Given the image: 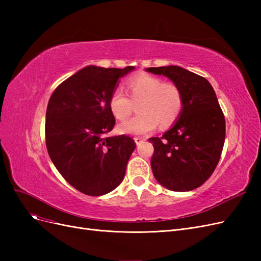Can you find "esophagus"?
I'll return each instance as SVG.
<instances>
[{"instance_id":"obj_1","label":"esophagus","mask_w":261,"mask_h":261,"mask_svg":"<svg viewBox=\"0 0 261 261\" xmlns=\"http://www.w3.org/2000/svg\"><path fill=\"white\" fill-rule=\"evenodd\" d=\"M134 139H135V143H136L137 146H139L141 143H144V141H145L144 138H140V137H135Z\"/></svg>"}]
</instances>
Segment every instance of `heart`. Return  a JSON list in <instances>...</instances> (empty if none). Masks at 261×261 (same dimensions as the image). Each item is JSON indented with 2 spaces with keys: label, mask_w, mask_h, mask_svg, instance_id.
I'll return each instance as SVG.
<instances>
[{
  "label": "heart",
  "mask_w": 261,
  "mask_h": 261,
  "mask_svg": "<svg viewBox=\"0 0 261 261\" xmlns=\"http://www.w3.org/2000/svg\"><path fill=\"white\" fill-rule=\"evenodd\" d=\"M129 98L120 88L109 97L110 112L118 121H125L137 106L136 117L118 125V132L127 135H146L152 132L156 122L161 127L174 123L183 109V92L172 82H162L160 77L141 73L126 82Z\"/></svg>",
  "instance_id": "obj_1"
}]
</instances>
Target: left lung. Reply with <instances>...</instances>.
<instances>
[{
	"instance_id": "8db88e82",
	"label": "left lung",
	"mask_w": 261,
	"mask_h": 261,
	"mask_svg": "<svg viewBox=\"0 0 261 261\" xmlns=\"http://www.w3.org/2000/svg\"><path fill=\"white\" fill-rule=\"evenodd\" d=\"M183 92V109L173 127L152 137L151 169L155 179L173 192L201 186L216 170L225 139V118L216 92L206 78L179 66L150 67Z\"/></svg>"
}]
</instances>
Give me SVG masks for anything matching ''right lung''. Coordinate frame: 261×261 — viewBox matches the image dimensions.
<instances>
[{"instance_id":"add662e5","label":"right lung","mask_w":261,"mask_h":261,"mask_svg":"<svg viewBox=\"0 0 261 261\" xmlns=\"http://www.w3.org/2000/svg\"><path fill=\"white\" fill-rule=\"evenodd\" d=\"M134 68L87 66L60 84L49 100L48 153L60 174L83 194H108L124 178L136 144L126 135L107 136L115 124L108 102L118 78Z\"/></svg>"}]
</instances>
